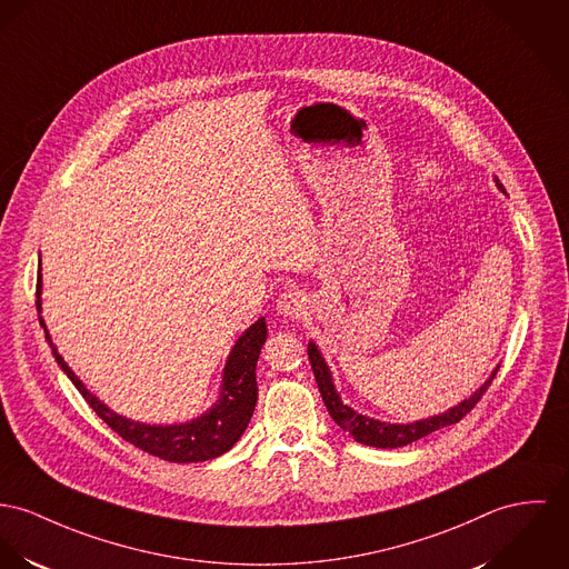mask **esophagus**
I'll list each match as a JSON object with an SVG mask.
<instances>
[{
	"label": "esophagus",
	"instance_id": "esophagus-1",
	"mask_svg": "<svg viewBox=\"0 0 569 569\" xmlns=\"http://www.w3.org/2000/svg\"><path fill=\"white\" fill-rule=\"evenodd\" d=\"M307 299L306 295L297 288H288L279 295L277 299V311L281 316H288V318H299L303 311H306Z\"/></svg>",
	"mask_w": 569,
	"mask_h": 569
}]
</instances>
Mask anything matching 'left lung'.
I'll return each instance as SVG.
<instances>
[{
	"label": "left lung",
	"instance_id": "8db88e82",
	"mask_svg": "<svg viewBox=\"0 0 569 569\" xmlns=\"http://www.w3.org/2000/svg\"><path fill=\"white\" fill-rule=\"evenodd\" d=\"M496 186L505 192L502 183L496 179ZM307 355H309V361H311V370H313V377H316V383H318V390L320 396L327 405V411L329 416L336 420V425L340 429H345L349 433L350 438L359 443H366V446H375V448H398V446H407L416 439L425 438L433 431H438L441 427H448V425H455L459 422L463 416H468L475 405L482 398V393L487 392V388L491 386L498 368L489 375V379L482 383L481 388L477 392L472 393L470 398H466L463 402H459L457 407L448 409L446 413H439L433 418H427V420H418V422H409V425H390V422H381V420H372L368 416H361L357 411H352L349 405L342 402L340 393L333 386V379H331V372H329V366L327 361L322 359L320 350L309 342L307 345Z\"/></svg>",
	"mask_w": 569,
	"mask_h": 569
}]
</instances>
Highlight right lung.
Masks as SVG:
<instances>
[{"label":"right lung","instance_id":"add662e5","mask_svg":"<svg viewBox=\"0 0 569 569\" xmlns=\"http://www.w3.org/2000/svg\"><path fill=\"white\" fill-rule=\"evenodd\" d=\"M41 274L37 279V309L41 313ZM41 327L44 329V338L53 350V357L62 372L71 379V383L78 388V392L84 396L92 411L114 431L119 438L133 443L136 448L160 457L164 461L173 463H194V461H208L227 452L244 429L249 427V420L256 411L258 402V381H256V366L258 357L266 342V320L260 318L256 325H251L236 342V347L229 352L224 370H222V388L217 405L206 411L203 416L183 422V425H142L133 422L130 418H123L114 413L108 405H103L97 396L88 392L87 386L78 379V375L67 366L62 355L51 345V336L44 327L43 318L39 316Z\"/></svg>","mask_w":569,"mask_h":569}]
</instances>
